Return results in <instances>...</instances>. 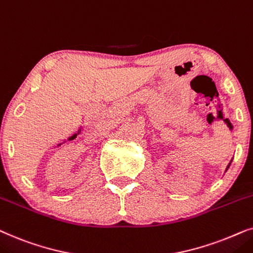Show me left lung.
<instances>
[{
  "mask_svg": "<svg viewBox=\"0 0 253 253\" xmlns=\"http://www.w3.org/2000/svg\"><path fill=\"white\" fill-rule=\"evenodd\" d=\"M230 163H231V161H230ZM230 163H229V166H230ZM229 166L227 167V169H228V168H229ZM225 171H227V170H225Z\"/></svg>",
  "mask_w": 253,
  "mask_h": 253,
  "instance_id": "obj_1",
  "label": "left lung"
}]
</instances>
